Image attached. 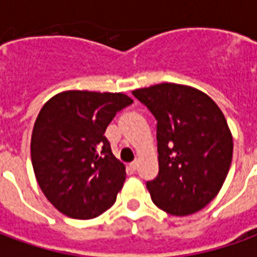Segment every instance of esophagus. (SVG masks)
<instances>
[{
	"instance_id": "1",
	"label": "esophagus",
	"mask_w": 257,
	"mask_h": 257,
	"mask_svg": "<svg viewBox=\"0 0 257 257\" xmlns=\"http://www.w3.org/2000/svg\"><path fill=\"white\" fill-rule=\"evenodd\" d=\"M129 168H131V171H136L138 169V161H134L129 164Z\"/></svg>"
}]
</instances>
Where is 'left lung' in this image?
Masks as SVG:
<instances>
[{
  "label": "left lung",
  "mask_w": 257,
  "mask_h": 257,
  "mask_svg": "<svg viewBox=\"0 0 257 257\" xmlns=\"http://www.w3.org/2000/svg\"><path fill=\"white\" fill-rule=\"evenodd\" d=\"M157 119L158 167L147 182L153 202L169 215L198 212L220 191L232 160V135L202 90L162 82L132 92Z\"/></svg>",
  "instance_id": "8db88e82"
}]
</instances>
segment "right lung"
Here are the masks:
<instances>
[{
	"instance_id": "obj_1",
	"label": "right lung",
	"mask_w": 257,
	"mask_h": 257,
	"mask_svg": "<svg viewBox=\"0 0 257 257\" xmlns=\"http://www.w3.org/2000/svg\"><path fill=\"white\" fill-rule=\"evenodd\" d=\"M134 100L121 92L64 90L42 106L31 134V162L48 201L73 219L110 209L126 179L106 128Z\"/></svg>"
}]
</instances>
